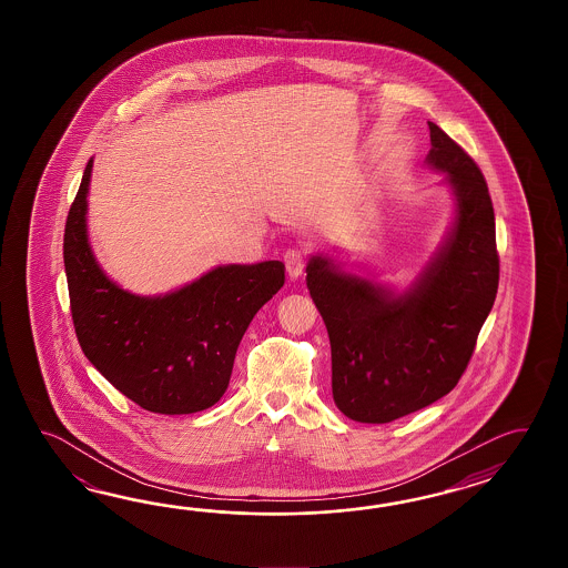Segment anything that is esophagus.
<instances>
[{"instance_id":"34e87169","label":"esophagus","mask_w":568,"mask_h":568,"mask_svg":"<svg viewBox=\"0 0 568 568\" xmlns=\"http://www.w3.org/2000/svg\"><path fill=\"white\" fill-rule=\"evenodd\" d=\"M284 264H286V274L290 280H298L304 274V266H306V260L301 250H288L284 254Z\"/></svg>"}]
</instances>
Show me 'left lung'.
<instances>
[{"label":"left lung","mask_w":568,"mask_h":568,"mask_svg":"<svg viewBox=\"0 0 568 568\" xmlns=\"http://www.w3.org/2000/svg\"><path fill=\"white\" fill-rule=\"evenodd\" d=\"M426 166L455 199L447 235L404 292L314 254L306 286L325 321L333 399L355 423L386 424L430 406L459 384L491 313L499 257L481 170L436 123Z\"/></svg>","instance_id":"1"}]
</instances>
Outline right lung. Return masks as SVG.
Returning <instances> with one entry per match:
<instances>
[{"instance_id": "1", "label": "right lung", "mask_w": 568, "mask_h": 568, "mask_svg": "<svg viewBox=\"0 0 568 568\" xmlns=\"http://www.w3.org/2000/svg\"><path fill=\"white\" fill-rule=\"evenodd\" d=\"M91 170L93 158L67 217L62 252L81 349L144 410H206L230 386L235 353L255 313L284 286V264L217 266L169 294H132L101 270L89 243Z\"/></svg>"}]
</instances>
